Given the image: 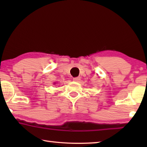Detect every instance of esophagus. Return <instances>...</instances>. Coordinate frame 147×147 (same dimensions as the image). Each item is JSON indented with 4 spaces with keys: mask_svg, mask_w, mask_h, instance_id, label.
I'll return each mask as SVG.
<instances>
[{
    "mask_svg": "<svg viewBox=\"0 0 147 147\" xmlns=\"http://www.w3.org/2000/svg\"><path fill=\"white\" fill-rule=\"evenodd\" d=\"M73 80L75 82H79L80 80V77H74V78H73Z\"/></svg>",
    "mask_w": 147,
    "mask_h": 147,
    "instance_id": "esophagus-1",
    "label": "esophagus"
}]
</instances>
